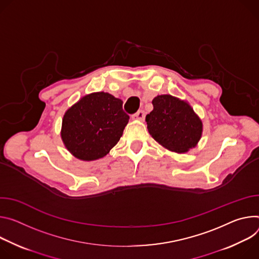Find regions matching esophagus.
<instances>
[{"label": "esophagus", "instance_id": "obj_1", "mask_svg": "<svg viewBox=\"0 0 259 259\" xmlns=\"http://www.w3.org/2000/svg\"><path fill=\"white\" fill-rule=\"evenodd\" d=\"M132 118L134 120H138V121H144V119H145V113H144V111L140 110L136 114L133 115Z\"/></svg>", "mask_w": 259, "mask_h": 259}]
</instances>
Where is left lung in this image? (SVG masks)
Masks as SVG:
<instances>
[{"label": "left lung", "mask_w": 259, "mask_h": 259, "mask_svg": "<svg viewBox=\"0 0 259 259\" xmlns=\"http://www.w3.org/2000/svg\"><path fill=\"white\" fill-rule=\"evenodd\" d=\"M152 105L153 110L146 116L147 128L159 145L179 154L197 145L203 136V121L188 102L160 95Z\"/></svg>", "instance_id": "obj_1"}]
</instances>
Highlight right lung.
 <instances>
[{
    "label": "right lung",
    "mask_w": 259,
    "mask_h": 259,
    "mask_svg": "<svg viewBox=\"0 0 259 259\" xmlns=\"http://www.w3.org/2000/svg\"><path fill=\"white\" fill-rule=\"evenodd\" d=\"M120 99L104 92L82 97L64 114L61 137L76 158L97 160L117 144L130 116Z\"/></svg>",
    "instance_id": "add662e5"
}]
</instances>
